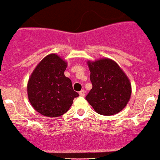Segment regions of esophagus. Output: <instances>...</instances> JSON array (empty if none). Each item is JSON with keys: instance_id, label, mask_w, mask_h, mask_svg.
Segmentation results:
<instances>
[{"instance_id": "34e87169", "label": "esophagus", "mask_w": 160, "mask_h": 160, "mask_svg": "<svg viewBox=\"0 0 160 160\" xmlns=\"http://www.w3.org/2000/svg\"><path fill=\"white\" fill-rule=\"evenodd\" d=\"M79 95L81 96H85V91H84V90H81V91L79 92Z\"/></svg>"}]
</instances>
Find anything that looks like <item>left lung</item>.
<instances>
[{
    "label": "left lung",
    "mask_w": 160,
    "mask_h": 160,
    "mask_svg": "<svg viewBox=\"0 0 160 160\" xmlns=\"http://www.w3.org/2000/svg\"><path fill=\"white\" fill-rule=\"evenodd\" d=\"M92 88L85 99L96 113L111 116L127 106L132 85L124 71L113 60L101 58L87 61Z\"/></svg>",
    "instance_id": "left-lung-1"
}]
</instances>
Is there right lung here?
Listing matches in <instances>:
<instances>
[{
    "label": "right lung",
    "instance_id": "obj_1",
    "mask_svg": "<svg viewBox=\"0 0 160 160\" xmlns=\"http://www.w3.org/2000/svg\"><path fill=\"white\" fill-rule=\"evenodd\" d=\"M68 64L56 53L46 56L33 70L27 84L32 107L48 118L64 114L79 95L74 91L72 81L64 75Z\"/></svg>",
    "mask_w": 160,
    "mask_h": 160
}]
</instances>
